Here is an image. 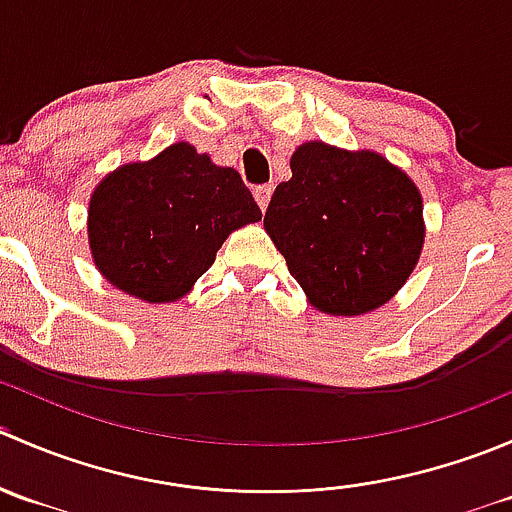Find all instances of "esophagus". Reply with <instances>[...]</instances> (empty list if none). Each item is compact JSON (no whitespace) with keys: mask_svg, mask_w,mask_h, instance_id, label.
Instances as JSON below:
<instances>
[{"mask_svg":"<svg viewBox=\"0 0 512 512\" xmlns=\"http://www.w3.org/2000/svg\"><path fill=\"white\" fill-rule=\"evenodd\" d=\"M272 185H257L255 190H252V195H255V200H257V205H260L262 210L267 208V203H270V198H272Z\"/></svg>","mask_w":512,"mask_h":512,"instance_id":"1","label":"esophagus"}]
</instances>
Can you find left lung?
Returning <instances> with one entry per match:
<instances>
[{"label": "left lung", "instance_id": "obj_1", "mask_svg": "<svg viewBox=\"0 0 512 512\" xmlns=\"http://www.w3.org/2000/svg\"><path fill=\"white\" fill-rule=\"evenodd\" d=\"M277 185L265 230L319 312L354 317L389 302L423 247L414 180L379 153L309 141Z\"/></svg>", "mask_w": 512, "mask_h": 512}]
</instances>
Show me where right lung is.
Here are the masks:
<instances>
[{"label": "right lung", "mask_w": 512, "mask_h": 512, "mask_svg": "<svg viewBox=\"0 0 512 512\" xmlns=\"http://www.w3.org/2000/svg\"><path fill=\"white\" fill-rule=\"evenodd\" d=\"M262 218L235 168H220L190 143L128 163L96 185L89 245L113 287L143 302H178L232 230Z\"/></svg>", "instance_id": "add662e5"}]
</instances>
